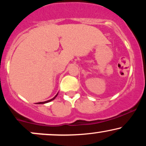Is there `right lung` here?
Listing matches in <instances>:
<instances>
[{"label": "right lung", "instance_id": "1", "mask_svg": "<svg viewBox=\"0 0 146 146\" xmlns=\"http://www.w3.org/2000/svg\"><path fill=\"white\" fill-rule=\"evenodd\" d=\"M58 93H57V95H56V96L54 97V98H52V99H51V100H47V101H45V102H39V103H37V104H46V103H48V102H50L53 101V100H54L55 99H56V97L58 96Z\"/></svg>", "mask_w": 146, "mask_h": 146}]
</instances>
